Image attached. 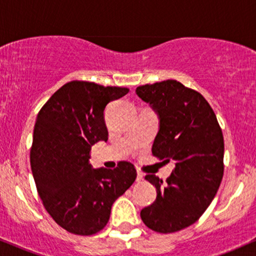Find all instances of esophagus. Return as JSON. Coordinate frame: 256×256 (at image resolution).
<instances>
[{
	"instance_id": "obj_1",
	"label": "esophagus",
	"mask_w": 256,
	"mask_h": 256,
	"mask_svg": "<svg viewBox=\"0 0 256 256\" xmlns=\"http://www.w3.org/2000/svg\"><path fill=\"white\" fill-rule=\"evenodd\" d=\"M143 178H144L143 173L142 172H137V179H136V180L138 182V183H140V182L143 180Z\"/></svg>"
}]
</instances>
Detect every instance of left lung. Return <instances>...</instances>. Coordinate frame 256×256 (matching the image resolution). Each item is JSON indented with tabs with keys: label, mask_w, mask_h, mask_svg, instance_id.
Returning <instances> with one entry per match:
<instances>
[{
	"label": "left lung",
	"mask_w": 256,
	"mask_h": 256,
	"mask_svg": "<svg viewBox=\"0 0 256 256\" xmlns=\"http://www.w3.org/2000/svg\"><path fill=\"white\" fill-rule=\"evenodd\" d=\"M136 94L150 104L160 120L152 155L176 164L166 183L155 174L146 176L156 188L158 195L150 206L140 210V218L160 234L183 230L204 213L222 183V128L204 96L177 80L140 85Z\"/></svg>",
	"instance_id": "8db88e82"
}]
</instances>
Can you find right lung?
Instances as JSON below:
<instances>
[{"label": "right lung", "instance_id": "right-lung-1", "mask_svg": "<svg viewBox=\"0 0 256 256\" xmlns=\"http://www.w3.org/2000/svg\"><path fill=\"white\" fill-rule=\"evenodd\" d=\"M128 92V88L72 80L38 113L30 152L32 174L46 212L71 234L101 231L114 201L137 177L128 161H120L114 170H95L89 164L91 146L108 140L106 106Z\"/></svg>", "mask_w": 256, "mask_h": 256}]
</instances>
